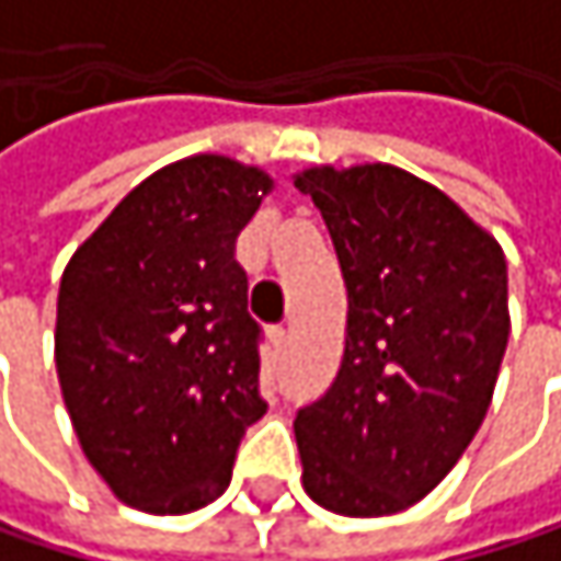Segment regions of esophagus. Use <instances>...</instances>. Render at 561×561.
<instances>
[{
  "label": "esophagus",
  "instance_id": "esophagus-1",
  "mask_svg": "<svg viewBox=\"0 0 561 561\" xmlns=\"http://www.w3.org/2000/svg\"><path fill=\"white\" fill-rule=\"evenodd\" d=\"M270 344H273L276 354H282L288 347V331L285 328H270Z\"/></svg>",
  "mask_w": 561,
  "mask_h": 561
}]
</instances>
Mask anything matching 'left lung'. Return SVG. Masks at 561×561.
Instances as JSON below:
<instances>
[{"instance_id": "left-lung-1", "label": "left lung", "mask_w": 561, "mask_h": 561, "mask_svg": "<svg viewBox=\"0 0 561 561\" xmlns=\"http://www.w3.org/2000/svg\"><path fill=\"white\" fill-rule=\"evenodd\" d=\"M295 187L347 285L341 370L295 415L301 484L331 513L390 516L438 488L488 415L510 337L504 250L396 165H314Z\"/></svg>"}]
</instances>
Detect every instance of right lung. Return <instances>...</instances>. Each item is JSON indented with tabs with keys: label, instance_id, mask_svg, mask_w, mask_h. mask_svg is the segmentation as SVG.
Instances as JSON below:
<instances>
[{
	"label": "right lung",
	"instance_id": "add662e5",
	"mask_svg": "<svg viewBox=\"0 0 561 561\" xmlns=\"http://www.w3.org/2000/svg\"><path fill=\"white\" fill-rule=\"evenodd\" d=\"M273 178L191 156L136 184L77 247L57 291L55 364L77 442L123 504L217 501L263 412L260 324L233 260Z\"/></svg>",
	"mask_w": 561,
	"mask_h": 561
}]
</instances>
